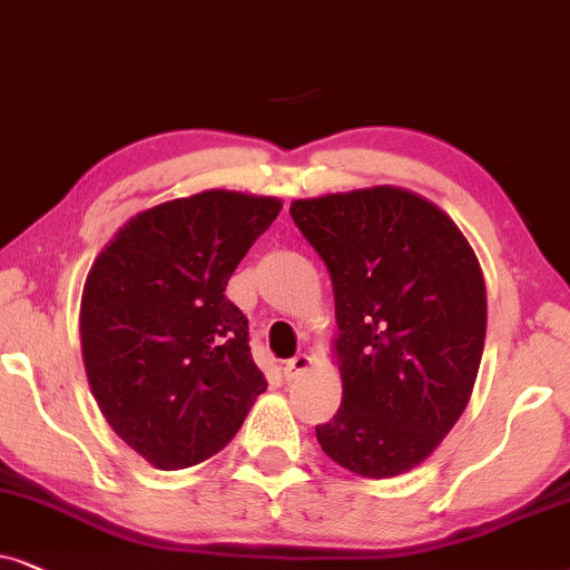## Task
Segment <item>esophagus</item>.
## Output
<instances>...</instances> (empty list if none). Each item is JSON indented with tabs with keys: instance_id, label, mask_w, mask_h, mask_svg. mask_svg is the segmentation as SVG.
I'll return each instance as SVG.
<instances>
[{
	"instance_id": "obj_1",
	"label": "esophagus",
	"mask_w": 570,
	"mask_h": 570,
	"mask_svg": "<svg viewBox=\"0 0 570 570\" xmlns=\"http://www.w3.org/2000/svg\"><path fill=\"white\" fill-rule=\"evenodd\" d=\"M309 364H313V356H309V354L292 356V360L284 364V377H286V381H297L299 375L307 373Z\"/></svg>"
}]
</instances>
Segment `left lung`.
Segmentation results:
<instances>
[{
	"mask_svg": "<svg viewBox=\"0 0 570 570\" xmlns=\"http://www.w3.org/2000/svg\"><path fill=\"white\" fill-rule=\"evenodd\" d=\"M336 299L341 409L315 435L325 456L367 480L420 466L472 396L488 289L449 214L404 187L294 200Z\"/></svg>",
	"mask_w": 570,
	"mask_h": 570,
	"instance_id": "1",
	"label": "left lung"
}]
</instances>
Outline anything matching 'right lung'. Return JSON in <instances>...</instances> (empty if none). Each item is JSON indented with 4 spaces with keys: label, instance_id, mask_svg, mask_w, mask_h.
<instances>
[{
    "label": "right lung",
    "instance_id": "1",
    "mask_svg": "<svg viewBox=\"0 0 570 570\" xmlns=\"http://www.w3.org/2000/svg\"><path fill=\"white\" fill-rule=\"evenodd\" d=\"M278 210V197L203 189L135 214L90 265L80 302L90 391L156 469L216 456L268 389L247 317L224 292Z\"/></svg>",
    "mask_w": 570,
    "mask_h": 570
}]
</instances>
